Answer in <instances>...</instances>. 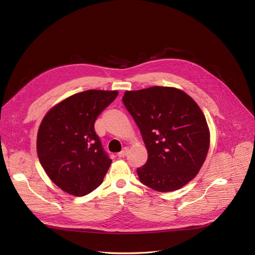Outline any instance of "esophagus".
I'll list each match as a JSON object with an SVG mask.
<instances>
[{"instance_id": "1", "label": "esophagus", "mask_w": 255, "mask_h": 255, "mask_svg": "<svg viewBox=\"0 0 255 255\" xmlns=\"http://www.w3.org/2000/svg\"><path fill=\"white\" fill-rule=\"evenodd\" d=\"M126 154H127V149H126V148H124V149L122 150L121 152H119V153H118V156H119V157H125V156H126Z\"/></svg>"}]
</instances>
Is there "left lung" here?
I'll list each match as a JSON object with an SVG mask.
<instances>
[{
    "label": "left lung",
    "mask_w": 255,
    "mask_h": 255,
    "mask_svg": "<svg viewBox=\"0 0 255 255\" xmlns=\"http://www.w3.org/2000/svg\"><path fill=\"white\" fill-rule=\"evenodd\" d=\"M122 100L148 152L136 170L139 181L159 192L189 183L209 149V129L199 105L180 89L159 86L126 91Z\"/></svg>",
    "instance_id": "1"
}]
</instances>
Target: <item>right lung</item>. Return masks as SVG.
Listing matches in <instances>:
<instances>
[{"instance_id":"add662e5","label":"right lung","mask_w":255,"mask_h":255,"mask_svg":"<svg viewBox=\"0 0 255 255\" xmlns=\"http://www.w3.org/2000/svg\"><path fill=\"white\" fill-rule=\"evenodd\" d=\"M118 91L87 90L67 98L43 119L36 139L40 163L62 190L84 196L102 184L111 165L94 130Z\"/></svg>"}]
</instances>
